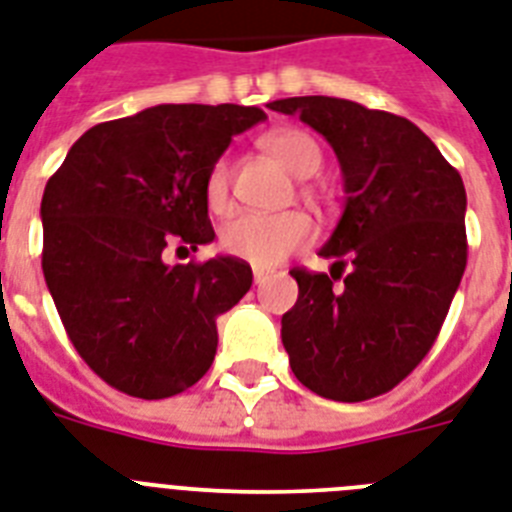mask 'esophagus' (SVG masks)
<instances>
[{
  "mask_svg": "<svg viewBox=\"0 0 512 512\" xmlns=\"http://www.w3.org/2000/svg\"><path fill=\"white\" fill-rule=\"evenodd\" d=\"M268 270H263V268H255L252 270V278H255V284H265V281H268Z\"/></svg>",
  "mask_w": 512,
  "mask_h": 512,
  "instance_id": "34e87169",
  "label": "esophagus"
}]
</instances>
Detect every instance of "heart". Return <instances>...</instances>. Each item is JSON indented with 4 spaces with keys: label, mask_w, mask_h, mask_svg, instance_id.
<instances>
[{
    "label": "heart",
    "mask_w": 512,
    "mask_h": 512,
    "mask_svg": "<svg viewBox=\"0 0 512 512\" xmlns=\"http://www.w3.org/2000/svg\"><path fill=\"white\" fill-rule=\"evenodd\" d=\"M263 149L297 178L315 176L323 165V152L318 141L307 136L305 131H294V128L273 131L265 136ZM231 173L234 170H231L228 157H220L207 173L205 199L213 213H226L231 205ZM313 239V220L299 210L278 215H239V218L228 220L220 231V244L228 255L239 257L255 268H273V265L284 263L289 255L313 244Z\"/></svg>",
    "instance_id": "obj_1"
}]
</instances>
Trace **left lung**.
Masks as SVG:
<instances>
[{
    "label": "left lung",
    "mask_w": 512,
    "mask_h": 512,
    "mask_svg": "<svg viewBox=\"0 0 512 512\" xmlns=\"http://www.w3.org/2000/svg\"><path fill=\"white\" fill-rule=\"evenodd\" d=\"M334 147L347 205L321 255L331 276L294 268L297 305L281 342L299 384L336 402L386 394L429 355L468 263L463 178L407 118L336 97H289ZM353 270L336 287L343 265Z\"/></svg>",
    "instance_id": "8db88e82"
}]
</instances>
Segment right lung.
I'll return each instance as SVG.
<instances>
[{
	"instance_id": "obj_1",
	"label": "right lung",
	"mask_w": 512,
	"mask_h": 512,
	"mask_svg": "<svg viewBox=\"0 0 512 512\" xmlns=\"http://www.w3.org/2000/svg\"><path fill=\"white\" fill-rule=\"evenodd\" d=\"M260 120V107H149L89 128L47 181L44 278L73 347L112 389L162 400L213 365L215 321L249 292L252 268L168 265L165 249L213 242L207 173Z\"/></svg>"
}]
</instances>
